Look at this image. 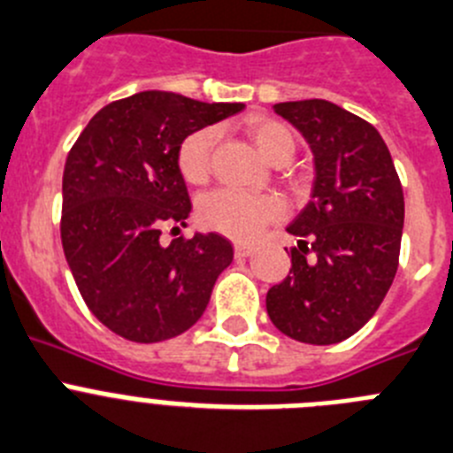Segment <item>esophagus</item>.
I'll list each match as a JSON object with an SVG mask.
<instances>
[{
    "label": "esophagus",
    "mask_w": 453,
    "mask_h": 453,
    "mask_svg": "<svg viewBox=\"0 0 453 453\" xmlns=\"http://www.w3.org/2000/svg\"><path fill=\"white\" fill-rule=\"evenodd\" d=\"M252 252H255V248L248 246V243H236L234 246V257H239V259H243V257H250Z\"/></svg>",
    "instance_id": "esophagus-1"
}]
</instances>
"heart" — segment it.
<instances>
[{
    "label": "heart",
    "instance_id": "1",
    "mask_svg": "<svg viewBox=\"0 0 453 453\" xmlns=\"http://www.w3.org/2000/svg\"><path fill=\"white\" fill-rule=\"evenodd\" d=\"M246 135L255 149L273 165H282L296 150V135L282 121L268 117H250L243 124ZM217 144V128H198L178 146V171L189 185H203L210 178L211 153ZM284 214L282 203L273 196H250L234 189L211 191L198 203V221L205 230L234 239L250 242L264 226L277 221Z\"/></svg>",
    "mask_w": 453,
    "mask_h": 453
}]
</instances>
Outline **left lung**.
I'll return each instance as SVG.
<instances>
[{"label":"left lung","mask_w":453,"mask_h":453,"mask_svg":"<svg viewBox=\"0 0 453 453\" xmlns=\"http://www.w3.org/2000/svg\"><path fill=\"white\" fill-rule=\"evenodd\" d=\"M273 108L311 146L316 180L287 227L300 242L288 275L268 288L266 311L300 343H341L368 323L393 284L404 191L372 124L323 99Z\"/></svg>","instance_id":"left-lung-1"}]
</instances>
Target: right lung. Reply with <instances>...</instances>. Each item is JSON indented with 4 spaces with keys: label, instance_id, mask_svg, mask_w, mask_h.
<instances>
[{
    "label": "right lung",
    "instance_id": "add662e5",
    "mask_svg": "<svg viewBox=\"0 0 453 453\" xmlns=\"http://www.w3.org/2000/svg\"><path fill=\"white\" fill-rule=\"evenodd\" d=\"M242 108L149 89L101 108L69 150L65 259L89 311L126 341L160 343L187 332L230 266L234 250L221 234L165 243L162 232H180L191 211L180 142Z\"/></svg>",
    "mask_w": 453,
    "mask_h": 453
}]
</instances>
